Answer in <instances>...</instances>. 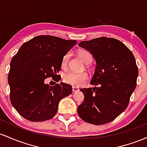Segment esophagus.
Masks as SVG:
<instances>
[{"mask_svg": "<svg viewBox=\"0 0 147 147\" xmlns=\"http://www.w3.org/2000/svg\"><path fill=\"white\" fill-rule=\"evenodd\" d=\"M72 91H73V92H76L79 91L78 87H75V86H73V87H72Z\"/></svg>", "mask_w": 147, "mask_h": 147, "instance_id": "obj_1", "label": "esophagus"}]
</instances>
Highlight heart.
Returning a JSON list of instances; mask_svg holds the SVG:
<instances>
[{
	"label": "heart",
	"instance_id": "b5f03b06",
	"mask_svg": "<svg viewBox=\"0 0 147 147\" xmlns=\"http://www.w3.org/2000/svg\"><path fill=\"white\" fill-rule=\"evenodd\" d=\"M78 56L82 60V62L85 64H90L92 62V57L90 52L83 49H80L77 52ZM69 60V53H66L63 56L61 62V66L62 68L65 69L68 67ZM88 78V74L86 72H80V73H73V72H69V73L65 74L62 76L63 81L67 84L75 85V86H80L84 82L86 81Z\"/></svg>",
	"mask_w": 147,
	"mask_h": 147
}]
</instances>
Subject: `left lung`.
<instances>
[{"label":"left lung","instance_id":"obj_1","mask_svg":"<svg viewBox=\"0 0 147 147\" xmlns=\"http://www.w3.org/2000/svg\"><path fill=\"white\" fill-rule=\"evenodd\" d=\"M78 46L91 53L96 67L90 82L95 87L80 89L85 97L77 112L87 123H109L126 109L136 89L138 76L136 59L125 44L114 38L82 41Z\"/></svg>","mask_w":147,"mask_h":147}]
</instances>
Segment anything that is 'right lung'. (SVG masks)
<instances>
[{
  "label": "right lung",
  "mask_w": 147,
  "mask_h": 147,
  "mask_svg": "<svg viewBox=\"0 0 147 147\" xmlns=\"http://www.w3.org/2000/svg\"><path fill=\"white\" fill-rule=\"evenodd\" d=\"M76 44L51 35H39L25 42L11 59L8 74L12 106L30 121H43L55 116L59 102L72 93L64 82L50 86L46 78L58 82L63 56Z\"/></svg>",
  "instance_id": "add662e5"
}]
</instances>
